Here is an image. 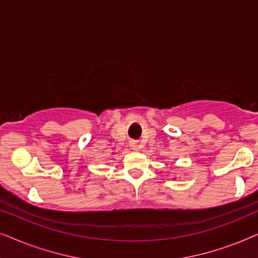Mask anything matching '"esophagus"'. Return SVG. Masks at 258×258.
I'll return each mask as SVG.
<instances>
[{
    "mask_svg": "<svg viewBox=\"0 0 258 258\" xmlns=\"http://www.w3.org/2000/svg\"><path fill=\"white\" fill-rule=\"evenodd\" d=\"M130 148H132L133 150H137V149H139V146H137L136 142H132V143H130Z\"/></svg>",
    "mask_w": 258,
    "mask_h": 258,
    "instance_id": "1",
    "label": "esophagus"
}]
</instances>
